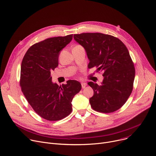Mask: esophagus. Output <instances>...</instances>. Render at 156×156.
<instances>
[{
    "label": "esophagus",
    "mask_w": 156,
    "mask_h": 156,
    "mask_svg": "<svg viewBox=\"0 0 156 156\" xmlns=\"http://www.w3.org/2000/svg\"><path fill=\"white\" fill-rule=\"evenodd\" d=\"M87 85V84L86 83H85V82H81V87H82L83 88H85L86 87Z\"/></svg>",
    "instance_id": "34e87169"
}]
</instances>
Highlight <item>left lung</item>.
<instances>
[{
    "label": "left lung",
    "mask_w": 156,
    "mask_h": 156,
    "mask_svg": "<svg viewBox=\"0 0 156 156\" xmlns=\"http://www.w3.org/2000/svg\"><path fill=\"white\" fill-rule=\"evenodd\" d=\"M75 40L84 48L90 61L88 68L96 66L102 71L101 85L88 82L94 94L90 98L93 110L111 113L121 108L130 95L135 68L129 52L122 41L102 33L74 34Z\"/></svg>",
    "instance_id": "left-lung-1"
}]
</instances>
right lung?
<instances>
[{
	"label": "right lung",
	"instance_id": "1",
	"mask_svg": "<svg viewBox=\"0 0 156 156\" xmlns=\"http://www.w3.org/2000/svg\"><path fill=\"white\" fill-rule=\"evenodd\" d=\"M73 39V34L46 39L29 48L22 61L20 85L27 101L42 118L57 121L72 111L71 101L81 89L76 80L62 87L52 82L51 71L58 66L61 51Z\"/></svg>",
	"mask_w": 156,
	"mask_h": 156
}]
</instances>
